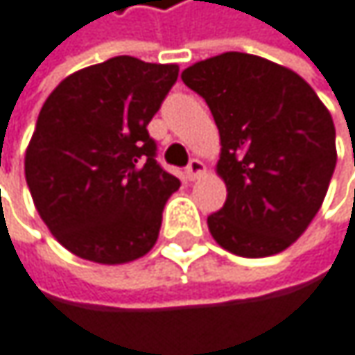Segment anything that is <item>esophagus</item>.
<instances>
[{"mask_svg": "<svg viewBox=\"0 0 355 355\" xmlns=\"http://www.w3.org/2000/svg\"><path fill=\"white\" fill-rule=\"evenodd\" d=\"M185 174H187V179H189V181L200 179L202 174H206V166H204V162H200V159H191V162H189V166H187V170H185Z\"/></svg>", "mask_w": 355, "mask_h": 355, "instance_id": "obj_1", "label": "esophagus"}]
</instances>
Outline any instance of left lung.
I'll list each match as a JSON object with an SVG mask.
<instances>
[{
  "label": "left lung",
  "mask_w": 355,
  "mask_h": 355,
  "mask_svg": "<svg viewBox=\"0 0 355 355\" xmlns=\"http://www.w3.org/2000/svg\"><path fill=\"white\" fill-rule=\"evenodd\" d=\"M181 78L210 107L227 200L208 216L216 244L261 259L286 250L318 214L337 164L335 123L313 88L267 58L225 52Z\"/></svg>",
  "instance_id": "left-lung-1"
}]
</instances>
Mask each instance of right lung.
Wrapping results in <instances>:
<instances>
[{
	"label": "right lung",
	"mask_w": 355,
	"mask_h": 355,
	"mask_svg": "<svg viewBox=\"0 0 355 355\" xmlns=\"http://www.w3.org/2000/svg\"><path fill=\"white\" fill-rule=\"evenodd\" d=\"M179 64L115 56L64 78L46 98L24 153V179L50 234L75 257L121 265L157 242L181 187L155 162L147 125Z\"/></svg>",
	"instance_id": "obj_1"
}]
</instances>
